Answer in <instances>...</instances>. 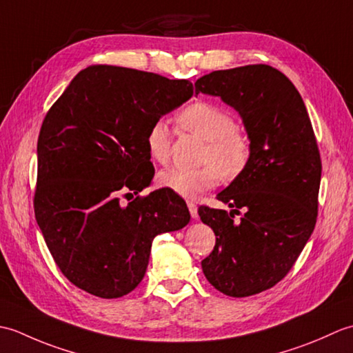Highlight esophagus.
Returning <instances> with one entry per match:
<instances>
[{"mask_svg":"<svg viewBox=\"0 0 353 353\" xmlns=\"http://www.w3.org/2000/svg\"><path fill=\"white\" fill-rule=\"evenodd\" d=\"M188 209H190V214L192 219H197L199 216V212H197V206L196 203H192V201H188Z\"/></svg>","mask_w":353,"mask_h":353,"instance_id":"obj_1","label":"esophagus"}]
</instances>
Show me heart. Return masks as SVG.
Segmentation results:
<instances>
[{
  "instance_id": "1",
  "label": "heart",
  "mask_w": 353,
  "mask_h": 353,
  "mask_svg": "<svg viewBox=\"0 0 353 353\" xmlns=\"http://www.w3.org/2000/svg\"><path fill=\"white\" fill-rule=\"evenodd\" d=\"M185 130L206 141L201 161L206 165L196 170L167 168L157 181L183 199H196L215 188L220 179H234L250 159L252 147L245 134L226 109L209 101H196L186 106L177 118ZM170 127L165 119H156L147 132V150L156 162L170 159Z\"/></svg>"
}]
</instances>
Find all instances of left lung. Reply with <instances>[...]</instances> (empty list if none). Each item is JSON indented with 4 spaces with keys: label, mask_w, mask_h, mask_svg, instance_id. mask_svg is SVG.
Instances as JSON below:
<instances>
[{
    "label": "left lung",
    "mask_w": 353,
    "mask_h": 353,
    "mask_svg": "<svg viewBox=\"0 0 353 353\" xmlns=\"http://www.w3.org/2000/svg\"><path fill=\"white\" fill-rule=\"evenodd\" d=\"M234 108L252 153L245 168L216 199L232 211L199 208L215 247L201 268L230 297L274 287L294 265L317 220L321 161L311 119L296 86L268 65L214 71L196 81ZM243 211L239 222L233 214Z\"/></svg>",
    "instance_id": "left-lung-1"
}]
</instances>
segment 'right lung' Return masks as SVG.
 Masks as SVG:
<instances>
[{"instance_id": "obj_1", "label": "right lung", "mask_w": 353, "mask_h": 353, "mask_svg": "<svg viewBox=\"0 0 353 353\" xmlns=\"http://www.w3.org/2000/svg\"><path fill=\"white\" fill-rule=\"evenodd\" d=\"M194 94L190 80L112 65L80 71L45 117L37 139L36 221L63 276L117 299L142 281L156 235L190 223L183 199L152 183L147 132Z\"/></svg>"}]
</instances>
